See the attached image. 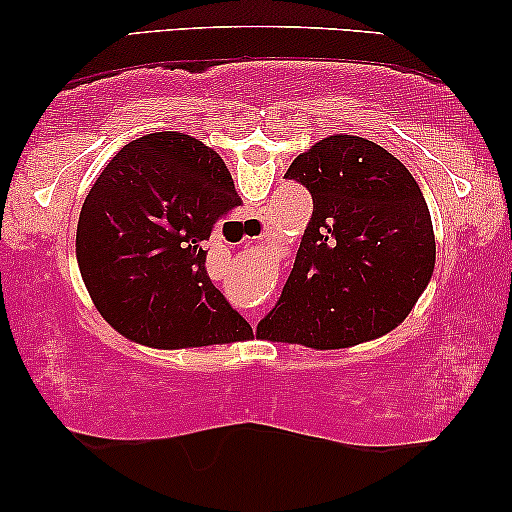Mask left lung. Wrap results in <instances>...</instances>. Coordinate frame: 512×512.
I'll return each instance as SVG.
<instances>
[{
  "mask_svg": "<svg viewBox=\"0 0 512 512\" xmlns=\"http://www.w3.org/2000/svg\"><path fill=\"white\" fill-rule=\"evenodd\" d=\"M284 177L310 191L314 209L258 335L338 349L389 333L436 265L431 214L415 177L380 144L354 135L321 139Z\"/></svg>",
  "mask_w": 512,
  "mask_h": 512,
  "instance_id": "1",
  "label": "left lung"
}]
</instances>
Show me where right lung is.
Here are the masks:
<instances>
[{
  "label": "right lung",
  "instance_id": "1",
  "mask_svg": "<svg viewBox=\"0 0 512 512\" xmlns=\"http://www.w3.org/2000/svg\"><path fill=\"white\" fill-rule=\"evenodd\" d=\"M240 205L216 151L184 132L125 144L90 188L76 228V258L104 319L158 349L247 340L251 326L207 275L221 214Z\"/></svg>",
  "mask_w": 512,
  "mask_h": 512
}]
</instances>
